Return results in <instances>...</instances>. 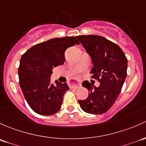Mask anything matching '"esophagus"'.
Returning <instances> with one entry per match:
<instances>
[{
  "mask_svg": "<svg viewBox=\"0 0 146 146\" xmlns=\"http://www.w3.org/2000/svg\"><path fill=\"white\" fill-rule=\"evenodd\" d=\"M81 85H82V83H81V82H79V80L72 81V82H71L70 83V86L71 87V88H75V89L79 88V87L81 86Z\"/></svg>",
  "mask_w": 146,
  "mask_h": 146,
  "instance_id": "34e87169",
  "label": "esophagus"
}]
</instances>
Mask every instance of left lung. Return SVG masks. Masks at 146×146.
I'll return each mask as SVG.
<instances>
[{
    "mask_svg": "<svg viewBox=\"0 0 146 146\" xmlns=\"http://www.w3.org/2000/svg\"><path fill=\"white\" fill-rule=\"evenodd\" d=\"M91 59L92 78L98 81L96 87L88 81L82 86L88 91L85 100H79L81 108L89 114L102 115L113 106L127 77V60L119 46L97 35L76 36Z\"/></svg>",
    "mask_w": 146,
    "mask_h": 146,
    "instance_id": "left-lung-1",
    "label": "left lung"
}]
</instances>
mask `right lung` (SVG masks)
I'll use <instances>...</instances> for the list:
<instances>
[{
	"label": "right lung",
	"instance_id": "add662e5",
	"mask_svg": "<svg viewBox=\"0 0 146 146\" xmlns=\"http://www.w3.org/2000/svg\"><path fill=\"white\" fill-rule=\"evenodd\" d=\"M79 44L74 36L52 38L32 46L22 55L18 69L19 86L30 108L40 115H52L60 109L69 86L55 80L52 70L64 62V52Z\"/></svg>",
	"mask_w": 146,
	"mask_h": 146
}]
</instances>
